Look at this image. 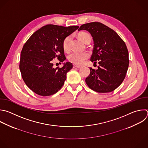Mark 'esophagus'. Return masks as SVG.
Returning a JSON list of instances; mask_svg holds the SVG:
<instances>
[{
    "label": "esophagus",
    "mask_w": 148,
    "mask_h": 148,
    "mask_svg": "<svg viewBox=\"0 0 148 148\" xmlns=\"http://www.w3.org/2000/svg\"><path fill=\"white\" fill-rule=\"evenodd\" d=\"M75 67H77V68H81L82 67V66H80V65H77V64H74V65Z\"/></svg>",
    "instance_id": "1"
}]
</instances>
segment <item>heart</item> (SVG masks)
<instances>
[{
    "label": "heart",
    "mask_w": 148,
    "mask_h": 148,
    "mask_svg": "<svg viewBox=\"0 0 148 148\" xmlns=\"http://www.w3.org/2000/svg\"><path fill=\"white\" fill-rule=\"evenodd\" d=\"M78 36L79 39L83 42L84 43H86L88 40L90 39V35L86 32H80L78 34ZM71 39V36L69 35L67 36L63 40V47L64 51L66 52H68L70 49V42ZM89 57V54L86 52H81V53H78V52H72L71 53L69 56H68V59L69 60L75 64H82L84 61L88 59Z\"/></svg>",
    "instance_id": "b5f03b06"
}]
</instances>
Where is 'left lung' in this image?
<instances>
[{
  "label": "left lung",
  "instance_id": "8db88e82",
  "mask_svg": "<svg viewBox=\"0 0 148 148\" xmlns=\"http://www.w3.org/2000/svg\"><path fill=\"white\" fill-rule=\"evenodd\" d=\"M86 30L92 36L94 47L90 61L97 62V70L90 69L87 85L99 93L113 91L123 82L129 66L128 51L125 42L112 29L98 22L82 25L78 31Z\"/></svg>",
  "mask_w": 148,
  "mask_h": 148
}]
</instances>
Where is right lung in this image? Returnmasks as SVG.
<instances>
[{"mask_svg": "<svg viewBox=\"0 0 148 148\" xmlns=\"http://www.w3.org/2000/svg\"><path fill=\"white\" fill-rule=\"evenodd\" d=\"M78 28L48 24L35 32L25 42L19 67L24 82L34 92L50 96L62 88L73 64L66 62L61 68H54L53 61L58 59L62 63L66 59L63 40Z\"/></svg>", "mask_w": 148, "mask_h": 148, "instance_id": "add662e5", "label": "right lung"}]
</instances>
